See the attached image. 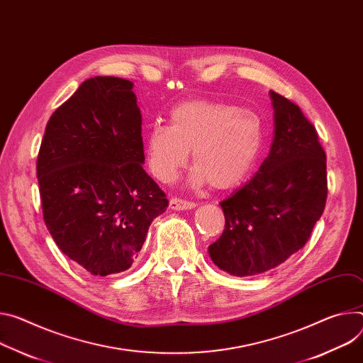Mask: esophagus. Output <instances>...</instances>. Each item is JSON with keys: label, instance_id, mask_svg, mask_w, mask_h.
Here are the masks:
<instances>
[{"label": "esophagus", "instance_id": "obj_1", "mask_svg": "<svg viewBox=\"0 0 363 363\" xmlns=\"http://www.w3.org/2000/svg\"><path fill=\"white\" fill-rule=\"evenodd\" d=\"M195 206H196L195 203L181 200V199H178V196H172V199L169 200V208H172V210H191Z\"/></svg>", "mask_w": 363, "mask_h": 363}]
</instances>
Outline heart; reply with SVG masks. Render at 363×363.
I'll return each instance as SVG.
<instances>
[{"instance_id":"b5f03b06","label":"heart","mask_w":363,"mask_h":363,"mask_svg":"<svg viewBox=\"0 0 363 363\" xmlns=\"http://www.w3.org/2000/svg\"><path fill=\"white\" fill-rule=\"evenodd\" d=\"M263 139L262 120L253 111L192 100L171 110L169 125L153 123L146 128L145 152L152 175L162 182L177 177L192 150L191 182L230 189L255 168Z\"/></svg>"}]
</instances>
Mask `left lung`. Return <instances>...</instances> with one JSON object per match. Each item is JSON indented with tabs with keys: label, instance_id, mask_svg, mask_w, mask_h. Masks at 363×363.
Wrapping results in <instances>:
<instances>
[{
	"label": "left lung",
	"instance_id": "8db88e82",
	"mask_svg": "<svg viewBox=\"0 0 363 363\" xmlns=\"http://www.w3.org/2000/svg\"><path fill=\"white\" fill-rule=\"evenodd\" d=\"M275 130L257 174L220 206L224 232L208 246L216 265L236 277L267 272L308 242L327 200L325 153L300 107L271 91Z\"/></svg>",
	"mask_w": 363,
	"mask_h": 363
}]
</instances>
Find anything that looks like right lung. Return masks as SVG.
<instances>
[{"instance_id":"right-lung-1","label":"right lung","mask_w":363,"mask_h":363,"mask_svg":"<svg viewBox=\"0 0 363 363\" xmlns=\"http://www.w3.org/2000/svg\"><path fill=\"white\" fill-rule=\"evenodd\" d=\"M133 84L95 77L49 118L38 155L43 220L57 247L107 277L136 260L168 199L146 174Z\"/></svg>"}]
</instances>
